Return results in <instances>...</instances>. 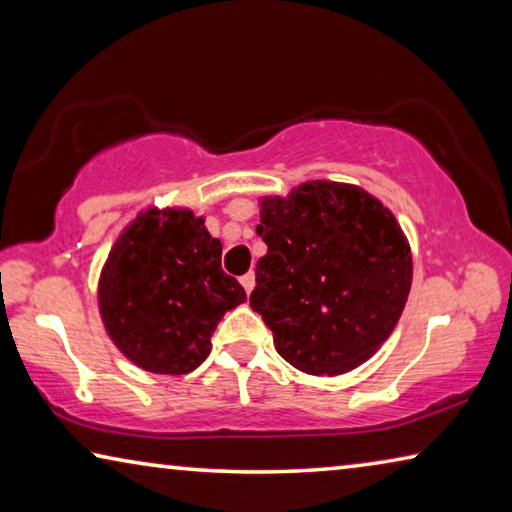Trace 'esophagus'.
Returning <instances> with one entry per match:
<instances>
[{
  "label": "esophagus",
  "instance_id": "esophagus-1",
  "mask_svg": "<svg viewBox=\"0 0 512 512\" xmlns=\"http://www.w3.org/2000/svg\"><path fill=\"white\" fill-rule=\"evenodd\" d=\"M239 282H241V287L246 289V293H250V291H253V287H255V273H246Z\"/></svg>",
  "mask_w": 512,
  "mask_h": 512
}]
</instances>
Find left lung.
<instances>
[{
  "label": "left lung",
  "instance_id": "1",
  "mask_svg": "<svg viewBox=\"0 0 512 512\" xmlns=\"http://www.w3.org/2000/svg\"><path fill=\"white\" fill-rule=\"evenodd\" d=\"M250 307L275 350L307 375H343L375 354L400 320L413 282L404 230L366 189L309 180L259 198Z\"/></svg>",
  "mask_w": 512,
  "mask_h": 512
}]
</instances>
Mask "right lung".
I'll list each match as a JSON object with an SVG mask.
<instances>
[{"instance_id": "right-lung-1", "label": "right lung", "mask_w": 512, "mask_h": 512, "mask_svg": "<svg viewBox=\"0 0 512 512\" xmlns=\"http://www.w3.org/2000/svg\"><path fill=\"white\" fill-rule=\"evenodd\" d=\"M221 241L187 207H149L121 230L99 275V314L110 341L137 368L187 375L212 350L225 311L246 302L221 271Z\"/></svg>"}]
</instances>
